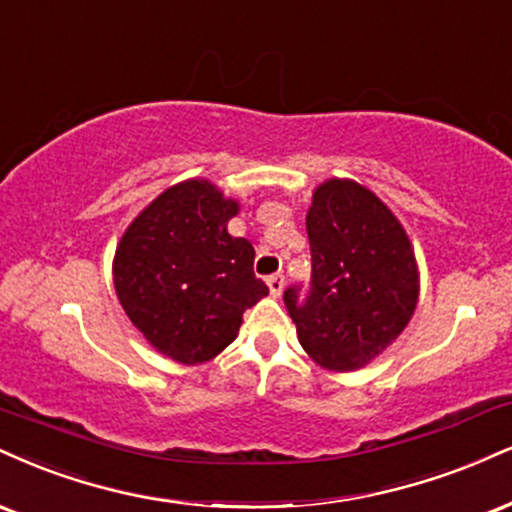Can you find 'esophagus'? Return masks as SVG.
Returning a JSON list of instances; mask_svg holds the SVG:
<instances>
[{"label": "esophagus", "mask_w": 512, "mask_h": 512, "mask_svg": "<svg viewBox=\"0 0 512 512\" xmlns=\"http://www.w3.org/2000/svg\"><path fill=\"white\" fill-rule=\"evenodd\" d=\"M267 286H269V291H272V295H276V298H279L281 291H283V274H272V276H269Z\"/></svg>", "instance_id": "obj_1"}]
</instances>
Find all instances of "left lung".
<instances>
[{
  "label": "left lung",
  "instance_id": "1",
  "mask_svg": "<svg viewBox=\"0 0 512 512\" xmlns=\"http://www.w3.org/2000/svg\"><path fill=\"white\" fill-rule=\"evenodd\" d=\"M310 286L283 291L300 346L326 369L367 365L396 341L417 305V264L391 209L353 181L315 190L307 212Z\"/></svg>",
  "mask_w": 512,
  "mask_h": 512
}]
</instances>
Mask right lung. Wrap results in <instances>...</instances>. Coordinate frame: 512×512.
I'll return each mask as SVG.
<instances>
[{
	"instance_id": "right-lung-1",
	"label": "right lung",
	"mask_w": 512,
	"mask_h": 512,
	"mask_svg": "<svg viewBox=\"0 0 512 512\" xmlns=\"http://www.w3.org/2000/svg\"><path fill=\"white\" fill-rule=\"evenodd\" d=\"M238 205L207 181L169 188L123 233L114 286L143 336L183 365L212 360L236 338L243 312L269 293L250 240L226 224Z\"/></svg>"
}]
</instances>
